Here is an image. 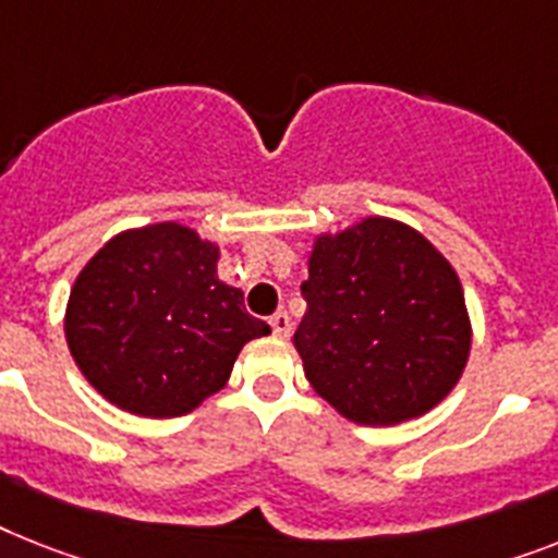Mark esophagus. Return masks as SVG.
I'll return each instance as SVG.
<instances>
[{"instance_id": "1", "label": "esophagus", "mask_w": 558, "mask_h": 558, "mask_svg": "<svg viewBox=\"0 0 558 558\" xmlns=\"http://www.w3.org/2000/svg\"><path fill=\"white\" fill-rule=\"evenodd\" d=\"M290 328H293V325H290V316L284 311H279L270 316V330H274V336H279V339H288Z\"/></svg>"}]
</instances>
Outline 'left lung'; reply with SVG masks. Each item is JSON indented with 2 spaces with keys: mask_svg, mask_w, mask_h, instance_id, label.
Returning a JSON list of instances; mask_svg holds the SVG:
<instances>
[{
  "mask_svg": "<svg viewBox=\"0 0 558 558\" xmlns=\"http://www.w3.org/2000/svg\"><path fill=\"white\" fill-rule=\"evenodd\" d=\"M293 333L313 390L356 425L434 411L471 356V316L453 265L411 225L367 216L322 233Z\"/></svg>",
  "mask_w": 558,
  "mask_h": 558,
  "instance_id": "1",
  "label": "left lung"
}]
</instances>
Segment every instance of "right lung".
<instances>
[{"mask_svg":"<svg viewBox=\"0 0 558 558\" xmlns=\"http://www.w3.org/2000/svg\"><path fill=\"white\" fill-rule=\"evenodd\" d=\"M219 245L187 225L122 230L80 270L64 339L82 376L133 416L170 418L228 385L239 351L270 328L216 276Z\"/></svg>","mask_w":558,"mask_h":558,"instance_id":"1","label":"right lung"}]
</instances>
